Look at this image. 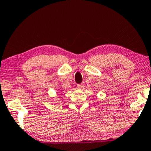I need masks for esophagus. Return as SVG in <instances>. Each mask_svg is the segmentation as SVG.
<instances>
[{"label": "esophagus", "instance_id": "obj_1", "mask_svg": "<svg viewBox=\"0 0 151 151\" xmlns=\"http://www.w3.org/2000/svg\"><path fill=\"white\" fill-rule=\"evenodd\" d=\"M77 87L78 88V89H83V88L84 87V85L83 84H78V85H77Z\"/></svg>", "mask_w": 151, "mask_h": 151}]
</instances>
